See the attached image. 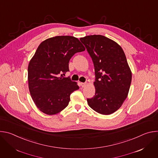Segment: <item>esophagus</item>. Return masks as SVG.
Returning <instances> with one entry per match:
<instances>
[{"instance_id": "34e87169", "label": "esophagus", "mask_w": 158, "mask_h": 158, "mask_svg": "<svg viewBox=\"0 0 158 158\" xmlns=\"http://www.w3.org/2000/svg\"><path fill=\"white\" fill-rule=\"evenodd\" d=\"M86 85H87V83H85V82H81V85L82 87H85Z\"/></svg>"}]
</instances>
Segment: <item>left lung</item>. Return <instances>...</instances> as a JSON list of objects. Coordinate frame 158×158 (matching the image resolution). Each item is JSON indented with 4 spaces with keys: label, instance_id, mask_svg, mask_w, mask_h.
<instances>
[{
    "label": "left lung",
    "instance_id": "left-lung-1",
    "mask_svg": "<svg viewBox=\"0 0 158 158\" xmlns=\"http://www.w3.org/2000/svg\"><path fill=\"white\" fill-rule=\"evenodd\" d=\"M91 56L95 69V96L87 99L90 107L104 115L119 109L127 97L132 73L119 45L104 35L80 38Z\"/></svg>",
    "mask_w": 158,
    "mask_h": 158
}]
</instances>
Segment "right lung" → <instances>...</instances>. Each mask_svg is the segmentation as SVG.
Listing matches in <instances>:
<instances>
[{
	"instance_id": "obj_1",
	"label": "right lung",
	"mask_w": 158,
	"mask_h": 158,
	"mask_svg": "<svg viewBox=\"0 0 158 158\" xmlns=\"http://www.w3.org/2000/svg\"><path fill=\"white\" fill-rule=\"evenodd\" d=\"M85 49L77 38L69 35L51 37L40 44L28 65V84L33 101L44 114L62 111L68 106L71 94L79 89L76 82L62 74L69 71L74 54Z\"/></svg>"
}]
</instances>
